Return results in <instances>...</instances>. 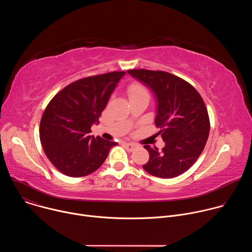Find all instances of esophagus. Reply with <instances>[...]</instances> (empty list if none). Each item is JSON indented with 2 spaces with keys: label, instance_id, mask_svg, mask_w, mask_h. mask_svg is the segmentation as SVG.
I'll use <instances>...</instances> for the list:
<instances>
[{
  "label": "esophagus",
  "instance_id": "34e87169",
  "mask_svg": "<svg viewBox=\"0 0 252 252\" xmlns=\"http://www.w3.org/2000/svg\"><path fill=\"white\" fill-rule=\"evenodd\" d=\"M125 147H126V149L127 151H129V152H132V151H134V150L137 149V146H136V145H134V143H129V142H125Z\"/></svg>",
  "mask_w": 252,
  "mask_h": 252
}]
</instances>
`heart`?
I'll list each match as a JSON object with an SVG mask.
<instances>
[{
  "mask_svg": "<svg viewBox=\"0 0 252 252\" xmlns=\"http://www.w3.org/2000/svg\"><path fill=\"white\" fill-rule=\"evenodd\" d=\"M127 94H128L129 97L134 96V95H141V94L149 95V92H148L147 88L138 82H132L128 85Z\"/></svg>",
  "mask_w": 252,
  "mask_h": 252,
  "instance_id": "obj_1",
  "label": "heart"
}]
</instances>
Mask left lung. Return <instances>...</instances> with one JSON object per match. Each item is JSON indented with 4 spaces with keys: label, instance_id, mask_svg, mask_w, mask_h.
<instances>
[{
    "label": "left lung",
    "instance_id": "8db88e82",
    "mask_svg": "<svg viewBox=\"0 0 252 252\" xmlns=\"http://www.w3.org/2000/svg\"><path fill=\"white\" fill-rule=\"evenodd\" d=\"M127 73L155 92L156 126L165 142L159 153L156 147H145L150 159L143 169L160 178L181 175L197 160L208 138L210 123L201 95L189 83L167 71L135 68Z\"/></svg>",
    "mask_w": 252,
    "mask_h": 252
}]
</instances>
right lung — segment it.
I'll return each instance as SVG.
<instances>
[{
  "label": "right lung",
  "mask_w": 252,
  "mask_h": 252,
  "mask_svg": "<svg viewBox=\"0 0 252 252\" xmlns=\"http://www.w3.org/2000/svg\"><path fill=\"white\" fill-rule=\"evenodd\" d=\"M126 71L84 78L60 91L48 103L40 124L47 158L62 173L82 177L95 171L118 145L90 135Z\"/></svg>",
  "instance_id": "right-lung-1"
}]
</instances>
